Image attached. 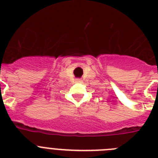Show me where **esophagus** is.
I'll list each match as a JSON object with an SVG mask.
<instances>
[{"label":"esophagus","instance_id":"esophagus-1","mask_svg":"<svg viewBox=\"0 0 158 158\" xmlns=\"http://www.w3.org/2000/svg\"><path fill=\"white\" fill-rule=\"evenodd\" d=\"M76 81H77V82H81L82 81L81 79H76Z\"/></svg>","mask_w":158,"mask_h":158}]
</instances>
